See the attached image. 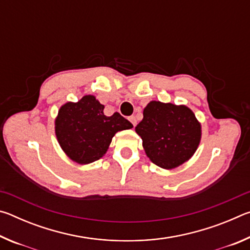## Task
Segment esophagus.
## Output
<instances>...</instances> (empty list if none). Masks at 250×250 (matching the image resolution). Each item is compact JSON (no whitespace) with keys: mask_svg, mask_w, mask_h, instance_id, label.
Masks as SVG:
<instances>
[{"mask_svg":"<svg viewBox=\"0 0 250 250\" xmlns=\"http://www.w3.org/2000/svg\"><path fill=\"white\" fill-rule=\"evenodd\" d=\"M129 120L131 121V124L133 125V126H135V125H137V119H135V117H134V116H131V117L129 118Z\"/></svg>","mask_w":250,"mask_h":250,"instance_id":"1","label":"esophagus"}]
</instances>
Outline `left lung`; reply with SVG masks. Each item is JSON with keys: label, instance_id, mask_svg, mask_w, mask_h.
Wrapping results in <instances>:
<instances>
[{"label": "left lung", "instance_id": "left-lung-1", "mask_svg": "<svg viewBox=\"0 0 250 250\" xmlns=\"http://www.w3.org/2000/svg\"><path fill=\"white\" fill-rule=\"evenodd\" d=\"M135 132L146 153L156 166L171 170L195 153L201 141V125L186 105L151 101Z\"/></svg>", "mask_w": 250, "mask_h": 250}]
</instances>
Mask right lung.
<instances>
[{"mask_svg":"<svg viewBox=\"0 0 250 250\" xmlns=\"http://www.w3.org/2000/svg\"><path fill=\"white\" fill-rule=\"evenodd\" d=\"M104 105L91 95L59 109L55 132L59 146L75 162L88 164L103 158L113 135L133 126L118 112L104 116Z\"/></svg>","mask_w":250,"mask_h":250,"instance_id":"1","label":"right lung"}]
</instances>
